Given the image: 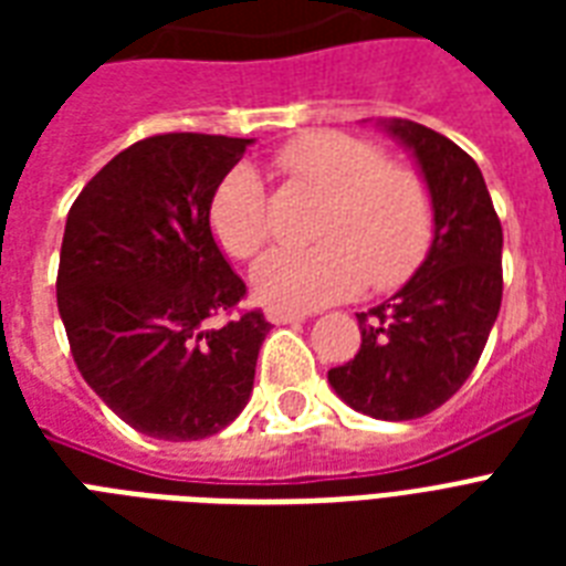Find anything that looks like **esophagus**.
I'll use <instances>...</instances> for the list:
<instances>
[{
	"label": "esophagus",
	"instance_id": "1",
	"mask_svg": "<svg viewBox=\"0 0 566 566\" xmlns=\"http://www.w3.org/2000/svg\"><path fill=\"white\" fill-rule=\"evenodd\" d=\"M266 319L270 323H296V319H305V311H296V308H284V305H266L264 308Z\"/></svg>",
	"mask_w": 566,
	"mask_h": 566
}]
</instances>
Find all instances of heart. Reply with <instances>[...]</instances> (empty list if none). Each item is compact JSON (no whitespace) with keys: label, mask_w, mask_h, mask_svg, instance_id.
Returning a JSON list of instances; mask_svg holds the SVG:
<instances>
[{"label":"heart","mask_w":566,"mask_h":566,"mask_svg":"<svg viewBox=\"0 0 566 566\" xmlns=\"http://www.w3.org/2000/svg\"><path fill=\"white\" fill-rule=\"evenodd\" d=\"M275 170L323 193L314 247L273 249L252 270L255 291L287 308H317L367 284L394 291L426 261L434 240V196L411 164L346 132H308L275 153ZM217 243L231 258H252L270 240V196L252 167L238 164L217 185L208 208Z\"/></svg>","instance_id":"obj_1"}]
</instances>
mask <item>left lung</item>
Returning a JSON list of instances; mask_svg holds the SVG:
<instances>
[{
	"label": "left lung",
	"instance_id": "left-lung-1",
	"mask_svg": "<svg viewBox=\"0 0 566 566\" xmlns=\"http://www.w3.org/2000/svg\"><path fill=\"white\" fill-rule=\"evenodd\" d=\"M434 196V240L411 282L355 314L361 349L328 370L337 396L376 420H417L458 394L502 305V222L479 164L411 119L390 123Z\"/></svg>",
	"mask_w": 566,
	"mask_h": 566
}]
</instances>
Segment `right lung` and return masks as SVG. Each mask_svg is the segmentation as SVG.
<instances>
[{"mask_svg":"<svg viewBox=\"0 0 566 566\" xmlns=\"http://www.w3.org/2000/svg\"><path fill=\"white\" fill-rule=\"evenodd\" d=\"M247 137L170 132L114 155L66 213L57 311L84 381L140 434L202 440L249 402L270 323L213 243Z\"/></svg>","mask_w":566,"mask_h":566,"instance_id":"right-lung-1","label":"right lung"}]
</instances>
